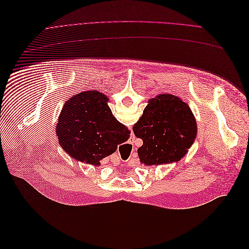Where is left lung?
Returning a JSON list of instances; mask_svg holds the SVG:
<instances>
[{
	"mask_svg": "<svg viewBox=\"0 0 249 249\" xmlns=\"http://www.w3.org/2000/svg\"><path fill=\"white\" fill-rule=\"evenodd\" d=\"M133 131L143 141L138 148L140 162L149 166L182 159L196 137L197 125L186 103L163 93L148 101Z\"/></svg>",
	"mask_w": 249,
	"mask_h": 249,
	"instance_id": "1",
	"label": "left lung"
}]
</instances>
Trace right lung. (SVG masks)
Listing matches in <instances>:
<instances>
[{
    "label": "right lung",
    "mask_w": 249,
    "mask_h": 249,
    "mask_svg": "<svg viewBox=\"0 0 249 249\" xmlns=\"http://www.w3.org/2000/svg\"><path fill=\"white\" fill-rule=\"evenodd\" d=\"M108 97L96 91L71 96L59 115L57 136L62 148L77 161L99 166L101 160L125 142L131 132L117 122Z\"/></svg>",
    "instance_id": "right-lung-1"
}]
</instances>
